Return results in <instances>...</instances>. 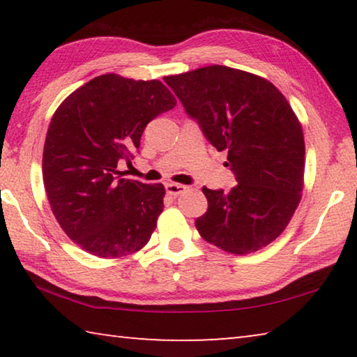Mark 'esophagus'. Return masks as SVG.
Here are the masks:
<instances>
[{
	"label": "esophagus",
	"instance_id": "1",
	"mask_svg": "<svg viewBox=\"0 0 357 357\" xmlns=\"http://www.w3.org/2000/svg\"><path fill=\"white\" fill-rule=\"evenodd\" d=\"M167 193L168 195H173V197H179L181 193H184L187 190V187L183 184H176V183H170L165 185Z\"/></svg>",
	"mask_w": 357,
	"mask_h": 357
}]
</instances>
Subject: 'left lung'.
<instances>
[{
    "instance_id": "1",
    "label": "left lung",
    "mask_w": 357,
    "mask_h": 357,
    "mask_svg": "<svg viewBox=\"0 0 357 357\" xmlns=\"http://www.w3.org/2000/svg\"><path fill=\"white\" fill-rule=\"evenodd\" d=\"M164 80L236 174L228 193L202 189L208 211L195 220L200 236L234 255L271 244L304 189V132L287 98L263 77L217 64Z\"/></svg>"
}]
</instances>
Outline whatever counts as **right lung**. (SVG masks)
Instances as JSON below:
<instances>
[{
    "mask_svg": "<svg viewBox=\"0 0 357 357\" xmlns=\"http://www.w3.org/2000/svg\"><path fill=\"white\" fill-rule=\"evenodd\" d=\"M176 99L159 80L104 74L75 89L48 126L42 176L64 233L91 255L119 258L151 239L165 187L121 178L149 121Z\"/></svg>",
    "mask_w": 357,
    "mask_h": 357,
    "instance_id": "obj_1",
    "label": "right lung"
}]
</instances>
